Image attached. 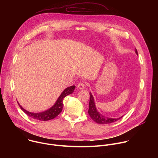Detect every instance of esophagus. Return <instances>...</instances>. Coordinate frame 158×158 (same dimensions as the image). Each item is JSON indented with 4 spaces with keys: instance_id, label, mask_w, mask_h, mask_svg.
<instances>
[{
    "instance_id": "obj_1",
    "label": "esophagus",
    "mask_w": 158,
    "mask_h": 158,
    "mask_svg": "<svg viewBox=\"0 0 158 158\" xmlns=\"http://www.w3.org/2000/svg\"><path fill=\"white\" fill-rule=\"evenodd\" d=\"M77 87H78V88H79V89L82 90V89H84L85 88V84H84L83 82H80L79 84H78Z\"/></svg>"
}]
</instances>
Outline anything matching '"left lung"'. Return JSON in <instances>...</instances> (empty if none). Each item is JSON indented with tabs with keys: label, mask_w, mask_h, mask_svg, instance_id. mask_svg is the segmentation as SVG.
Returning <instances> with one entry per match:
<instances>
[{
	"label": "left lung",
	"mask_w": 158,
	"mask_h": 158,
	"mask_svg": "<svg viewBox=\"0 0 158 158\" xmlns=\"http://www.w3.org/2000/svg\"><path fill=\"white\" fill-rule=\"evenodd\" d=\"M135 52H136V54L138 55V51L136 49L135 50ZM89 94H90V100H89V104L88 113L90 117L91 118V119L94 122L101 124H110L119 120V119L123 117V116H122L121 117L118 118H108L103 116L102 114L99 113L96 109L93 96L91 93H89Z\"/></svg>",
	"instance_id": "8db88e82"
}]
</instances>
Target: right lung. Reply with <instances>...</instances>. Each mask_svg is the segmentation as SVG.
<instances>
[{"label": "right lung", "mask_w": 158, "mask_h": 158, "mask_svg": "<svg viewBox=\"0 0 158 158\" xmlns=\"http://www.w3.org/2000/svg\"><path fill=\"white\" fill-rule=\"evenodd\" d=\"M75 88H76L75 85H72V86L68 87L66 89H65L63 91V92L61 93V94L60 95V96L58 98L56 103L51 108H49L47 110H45L44 112H37V113H34V112H31L26 110L19 104V103L18 102H17V103H18L19 107H20V109L23 110L27 116L32 118V119L39 120V121H49V120L54 119L56 117H57L60 113L62 110V107H63L64 98L65 96H67V95H69V94H72L74 92Z\"/></svg>", "instance_id": "right-lung-1"}]
</instances>
